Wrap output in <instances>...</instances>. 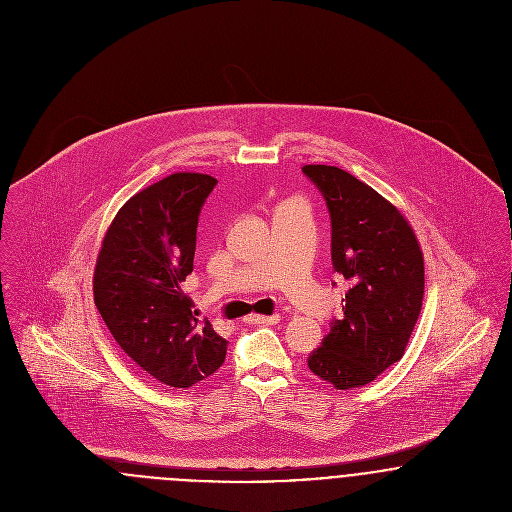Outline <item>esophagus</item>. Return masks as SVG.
Listing matches in <instances>:
<instances>
[{"instance_id": "esophagus-1", "label": "esophagus", "mask_w": 512, "mask_h": 512, "mask_svg": "<svg viewBox=\"0 0 512 512\" xmlns=\"http://www.w3.org/2000/svg\"><path fill=\"white\" fill-rule=\"evenodd\" d=\"M246 323H250V325H276V323H280V315H250V317H246Z\"/></svg>"}]
</instances>
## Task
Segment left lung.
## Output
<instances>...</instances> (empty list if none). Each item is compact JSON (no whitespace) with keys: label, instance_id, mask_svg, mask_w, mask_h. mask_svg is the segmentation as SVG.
<instances>
[{"label":"left lung","instance_id":"obj_1","mask_svg":"<svg viewBox=\"0 0 512 512\" xmlns=\"http://www.w3.org/2000/svg\"><path fill=\"white\" fill-rule=\"evenodd\" d=\"M301 169L331 217L333 270L351 284L307 366L351 390L402 359L422 311L424 256L408 220L372 187L333 165Z\"/></svg>","mask_w":512,"mask_h":512}]
</instances>
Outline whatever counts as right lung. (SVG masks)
<instances>
[{"label": "right lung", "mask_w": 512, "mask_h": 512, "mask_svg": "<svg viewBox=\"0 0 512 512\" xmlns=\"http://www.w3.org/2000/svg\"><path fill=\"white\" fill-rule=\"evenodd\" d=\"M217 179L173 173L136 193L112 220L94 270V303L122 351L161 384L215 374L226 339L181 290L193 272L197 224Z\"/></svg>", "instance_id": "obj_1"}]
</instances>
